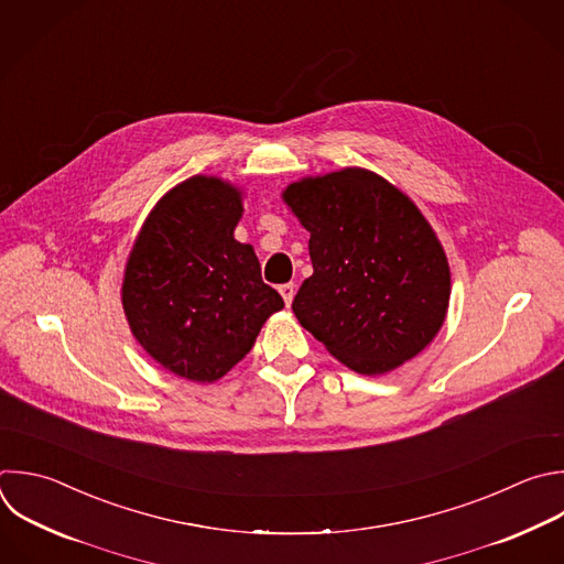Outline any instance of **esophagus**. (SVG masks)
<instances>
[{
	"mask_svg": "<svg viewBox=\"0 0 564 564\" xmlns=\"http://www.w3.org/2000/svg\"><path fill=\"white\" fill-rule=\"evenodd\" d=\"M279 292H281V296H283V301H285V305H290L296 290H294V283H283V285H279Z\"/></svg>",
	"mask_w": 564,
	"mask_h": 564,
	"instance_id": "1",
	"label": "esophagus"
}]
</instances>
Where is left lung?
I'll list each match as a JSON object with an SVG mask.
<instances>
[{"mask_svg":"<svg viewBox=\"0 0 564 564\" xmlns=\"http://www.w3.org/2000/svg\"><path fill=\"white\" fill-rule=\"evenodd\" d=\"M283 202L310 232L314 274L292 301L299 323L367 377L423 351L445 321L452 279L414 202L362 167L290 183Z\"/></svg>","mask_w":564,"mask_h":564,"instance_id":"1","label":"left lung"}]
</instances>
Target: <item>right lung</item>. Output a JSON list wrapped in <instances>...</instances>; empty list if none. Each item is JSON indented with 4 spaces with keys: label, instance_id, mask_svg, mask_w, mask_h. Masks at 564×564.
<instances>
[{
    "label": "right lung",
    "instance_id": "obj_1",
    "mask_svg": "<svg viewBox=\"0 0 564 564\" xmlns=\"http://www.w3.org/2000/svg\"><path fill=\"white\" fill-rule=\"evenodd\" d=\"M241 191L217 176L174 185L148 215L126 263L121 303L139 345L195 383L228 373L283 307L252 246L235 239Z\"/></svg>",
    "mask_w": 564,
    "mask_h": 564
}]
</instances>
